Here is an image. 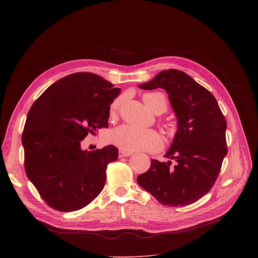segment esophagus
<instances>
[{
    "instance_id": "34e87169",
    "label": "esophagus",
    "mask_w": 258,
    "mask_h": 258,
    "mask_svg": "<svg viewBox=\"0 0 258 258\" xmlns=\"http://www.w3.org/2000/svg\"><path fill=\"white\" fill-rule=\"evenodd\" d=\"M131 155H133V153L126 152V151H123V150H119V152H118V157H119V158L127 157V156H131Z\"/></svg>"
}]
</instances>
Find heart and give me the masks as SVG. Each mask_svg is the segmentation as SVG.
I'll return each mask as SVG.
<instances>
[{"instance_id": "1", "label": "heart", "mask_w": 258, "mask_h": 258, "mask_svg": "<svg viewBox=\"0 0 258 258\" xmlns=\"http://www.w3.org/2000/svg\"><path fill=\"white\" fill-rule=\"evenodd\" d=\"M143 99L145 104L154 112H157L158 110H163V111L166 110V98L160 92L145 94ZM122 101L123 98L118 97L112 102L111 106H110L111 114L116 113ZM108 141L114 146L118 147L119 149L126 152H134L140 150L158 151L163 146L162 137L156 131L141 130L125 124L120 125L110 132L108 134Z\"/></svg>"}]
</instances>
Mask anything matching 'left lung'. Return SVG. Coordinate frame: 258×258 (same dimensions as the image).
<instances>
[{
  "label": "left lung",
  "instance_id": "obj_1",
  "mask_svg": "<svg viewBox=\"0 0 258 258\" xmlns=\"http://www.w3.org/2000/svg\"><path fill=\"white\" fill-rule=\"evenodd\" d=\"M140 88L167 92L177 131L165 155L170 160L151 159L150 168L137 177L138 183L163 205L195 203L213 187L228 153L222 110L207 89L180 70H163Z\"/></svg>",
  "mask_w": 258,
  "mask_h": 258
}]
</instances>
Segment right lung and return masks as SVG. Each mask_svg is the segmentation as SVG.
<instances>
[{"label": "right lung", "instance_id": "1", "mask_svg": "<svg viewBox=\"0 0 258 258\" xmlns=\"http://www.w3.org/2000/svg\"><path fill=\"white\" fill-rule=\"evenodd\" d=\"M119 92L94 73L78 72L50 86L30 107L21 138L24 168L50 207L77 211L103 190L118 149L108 145L84 151L81 143L108 127L110 104Z\"/></svg>", "mask_w": 258, "mask_h": 258}]
</instances>
